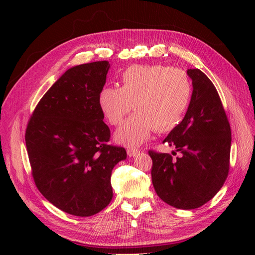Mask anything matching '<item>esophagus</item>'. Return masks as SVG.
<instances>
[{
	"mask_svg": "<svg viewBox=\"0 0 255 255\" xmlns=\"http://www.w3.org/2000/svg\"><path fill=\"white\" fill-rule=\"evenodd\" d=\"M140 152V150L139 149H136V148H129V149H127V154L129 155V156H134L136 155L137 153H139Z\"/></svg>",
	"mask_w": 255,
	"mask_h": 255,
	"instance_id": "34e87169",
	"label": "esophagus"
}]
</instances>
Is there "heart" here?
I'll list each match as a JSON object with an SVG mask.
<instances>
[{"mask_svg": "<svg viewBox=\"0 0 255 255\" xmlns=\"http://www.w3.org/2000/svg\"><path fill=\"white\" fill-rule=\"evenodd\" d=\"M193 94L185 71L164 64L131 66L121 75V88L104 86L99 94L103 115L119 126L129 112L136 113L116 132L117 142L133 147L151 132L173 130L184 117Z\"/></svg>", "mask_w": 255, "mask_h": 255, "instance_id": "obj_1", "label": "heart"}]
</instances>
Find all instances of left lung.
I'll return each mask as SVG.
<instances>
[{
	"label": "left lung",
	"mask_w": 255,
	"mask_h": 255,
	"mask_svg": "<svg viewBox=\"0 0 255 255\" xmlns=\"http://www.w3.org/2000/svg\"><path fill=\"white\" fill-rule=\"evenodd\" d=\"M187 74L193 83L187 112L163 140L180 156L149 150L155 192L178 209L209 202L223 187L230 167L231 129L218 92L199 69H188Z\"/></svg>",
	"instance_id": "8db88e82"
}]
</instances>
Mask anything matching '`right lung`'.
Returning a JSON list of instances; mask_svg holds the SVG:
<instances>
[{
  "mask_svg": "<svg viewBox=\"0 0 255 255\" xmlns=\"http://www.w3.org/2000/svg\"><path fill=\"white\" fill-rule=\"evenodd\" d=\"M108 61L73 67L41 97L27 124L25 141L37 188L57 208L89 217L113 198V167L127 158L108 144L99 94Z\"/></svg>",
  "mask_w": 255,
  "mask_h": 255,
  "instance_id": "obj_1",
  "label": "right lung"
}]
</instances>
